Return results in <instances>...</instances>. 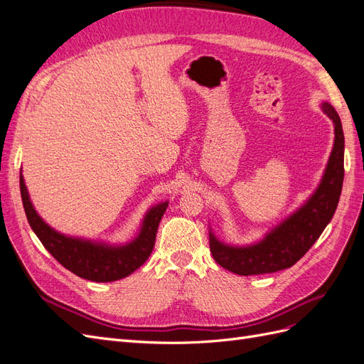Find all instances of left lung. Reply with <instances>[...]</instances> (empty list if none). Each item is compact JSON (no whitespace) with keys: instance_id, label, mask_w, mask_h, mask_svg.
<instances>
[{"instance_id":"left-lung-1","label":"left lung","mask_w":364,"mask_h":364,"mask_svg":"<svg viewBox=\"0 0 364 364\" xmlns=\"http://www.w3.org/2000/svg\"><path fill=\"white\" fill-rule=\"evenodd\" d=\"M322 109L336 126V139L318 188L299 211L274 228L258 245L247 247L226 246L209 232L213 258L223 269L243 277L289 269L310 250L326 225L331 222L343 186L345 136L334 107L323 103Z\"/></svg>"}]
</instances>
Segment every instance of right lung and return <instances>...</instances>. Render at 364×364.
Here are the masks:
<instances>
[{"mask_svg":"<svg viewBox=\"0 0 364 364\" xmlns=\"http://www.w3.org/2000/svg\"><path fill=\"white\" fill-rule=\"evenodd\" d=\"M19 188L28 223L31 229L35 230L43 247L65 269H68L83 279L95 282H111L126 278L147 261L153 247H155L159 222L168 206L167 202H164L150 209L135 241H132L127 246L111 247L65 237L53 230L47 223H43V220L33 208L23 174L19 176Z\"/></svg>","mask_w":364,"mask_h":364,"instance_id":"add662e5","label":"right lung"}]
</instances>
